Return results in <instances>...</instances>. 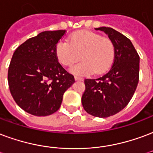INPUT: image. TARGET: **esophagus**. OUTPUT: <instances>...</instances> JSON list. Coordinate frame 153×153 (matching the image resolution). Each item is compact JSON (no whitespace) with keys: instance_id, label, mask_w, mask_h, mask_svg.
Listing matches in <instances>:
<instances>
[{"instance_id":"1","label":"esophagus","mask_w":153,"mask_h":153,"mask_svg":"<svg viewBox=\"0 0 153 153\" xmlns=\"http://www.w3.org/2000/svg\"><path fill=\"white\" fill-rule=\"evenodd\" d=\"M74 79L76 80V81H82V80H83V79H82V78H80V77L74 76Z\"/></svg>"}]
</instances>
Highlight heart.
Listing matches in <instances>:
<instances>
[{
	"label": "heart",
	"mask_w": 153,
	"mask_h": 153,
	"mask_svg": "<svg viewBox=\"0 0 153 153\" xmlns=\"http://www.w3.org/2000/svg\"><path fill=\"white\" fill-rule=\"evenodd\" d=\"M56 55L58 62L66 66L81 57L82 62L71 68V73L76 75L100 74L108 71L113 64L114 46L110 39L98 34L80 30L74 33L69 41H60L56 45Z\"/></svg>",
	"instance_id": "obj_1"
}]
</instances>
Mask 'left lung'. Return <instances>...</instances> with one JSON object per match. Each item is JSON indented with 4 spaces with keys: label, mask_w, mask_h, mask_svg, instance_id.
<instances>
[{
    "label": "left lung",
    "mask_w": 153,
    "mask_h": 153,
    "mask_svg": "<svg viewBox=\"0 0 153 153\" xmlns=\"http://www.w3.org/2000/svg\"><path fill=\"white\" fill-rule=\"evenodd\" d=\"M108 36L114 46V62L108 73L97 79L84 80L83 108L94 117H108L123 110L139 82L140 56L130 39L111 27L96 28Z\"/></svg>",
    "instance_id": "obj_1"
}]
</instances>
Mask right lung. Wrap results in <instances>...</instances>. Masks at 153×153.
<instances>
[{"label": "right lung", "mask_w": 153, "mask_h": 153, "mask_svg": "<svg viewBox=\"0 0 153 153\" xmlns=\"http://www.w3.org/2000/svg\"><path fill=\"white\" fill-rule=\"evenodd\" d=\"M65 33V30L43 31L13 53L8 71L10 91L28 114L48 116L57 111L63 94L74 82L56 55V44Z\"/></svg>", "instance_id": "right-lung-1"}]
</instances>
